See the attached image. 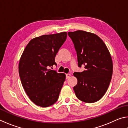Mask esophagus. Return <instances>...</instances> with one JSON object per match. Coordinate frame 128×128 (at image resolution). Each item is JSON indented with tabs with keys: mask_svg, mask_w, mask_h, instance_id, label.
<instances>
[{
	"mask_svg": "<svg viewBox=\"0 0 128 128\" xmlns=\"http://www.w3.org/2000/svg\"><path fill=\"white\" fill-rule=\"evenodd\" d=\"M70 74H66V79H68V78H70Z\"/></svg>",
	"mask_w": 128,
	"mask_h": 128,
	"instance_id": "34e87169",
	"label": "esophagus"
}]
</instances>
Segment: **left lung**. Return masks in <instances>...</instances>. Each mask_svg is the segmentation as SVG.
<instances>
[{"label": "left lung", "mask_w": 128, "mask_h": 128, "mask_svg": "<svg viewBox=\"0 0 128 128\" xmlns=\"http://www.w3.org/2000/svg\"><path fill=\"white\" fill-rule=\"evenodd\" d=\"M77 52L78 66L85 70L74 72L73 87L80 100L94 103L102 98L110 85L113 72L111 55L103 41L96 34L82 30L68 32Z\"/></svg>", "instance_id": "left-lung-1"}]
</instances>
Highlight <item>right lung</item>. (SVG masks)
<instances>
[{
  "label": "right lung",
  "instance_id": "add662e5",
  "mask_svg": "<svg viewBox=\"0 0 128 128\" xmlns=\"http://www.w3.org/2000/svg\"><path fill=\"white\" fill-rule=\"evenodd\" d=\"M66 36V32H62L32 39L21 56L18 66L21 84L30 100L38 106L49 107L59 98L66 74L49 68L57 65L55 58Z\"/></svg>",
  "mask_w": 128,
  "mask_h": 128
}]
</instances>
